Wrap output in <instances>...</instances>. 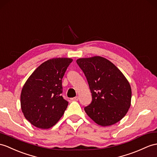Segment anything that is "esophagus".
<instances>
[{
  "label": "esophagus",
  "mask_w": 157,
  "mask_h": 157,
  "mask_svg": "<svg viewBox=\"0 0 157 157\" xmlns=\"http://www.w3.org/2000/svg\"><path fill=\"white\" fill-rule=\"evenodd\" d=\"M78 99H79V97L77 96V97H75L74 98H72L71 100H72V101H78Z\"/></svg>",
  "instance_id": "34e87169"
}]
</instances>
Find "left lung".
<instances>
[{"instance_id":"8db88e82","label":"left lung","mask_w":157,"mask_h":157,"mask_svg":"<svg viewBox=\"0 0 157 157\" xmlns=\"http://www.w3.org/2000/svg\"><path fill=\"white\" fill-rule=\"evenodd\" d=\"M89 83L93 100L85 110L97 124L106 127L123 118L131 106L132 91L127 79L114 64L95 56L76 60Z\"/></svg>"}]
</instances>
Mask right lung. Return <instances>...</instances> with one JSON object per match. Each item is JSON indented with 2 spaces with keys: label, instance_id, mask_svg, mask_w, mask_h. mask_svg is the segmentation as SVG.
I'll list each match as a JSON object with an SVG mask.
<instances>
[{
  "label": "right lung",
  "instance_id": "add662e5",
  "mask_svg": "<svg viewBox=\"0 0 157 157\" xmlns=\"http://www.w3.org/2000/svg\"><path fill=\"white\" fill-rule=\"evenodd\" d=\"M72 61L70 58L45 61L25 83L21 94V110L34 127L51 128L64 114L68 102L61 96L62 78Z\"/></svg>",
  "mask_w": 157,
  "mask_h": 157
}]
</instances>
